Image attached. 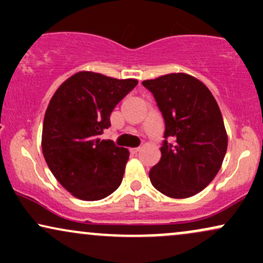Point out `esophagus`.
<instances>
[{
	"mask_svg": "<svg viewBox=\"0 0 263 263\" xmlns=\"http://www.w3.org/2000/svg\"><path fill=\"white\" fill-rule=\"evenodd\" d=\"M141 151V147H136V148H131V153H134V155H136V153H138Z\"/></svg>",
	"mask_w": 263,
	"mask_h": 263,
	"instance_id": "34e87169",
	"label": "esophagus"
}]
</instances>
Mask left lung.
<instances>
[{"label":"left lung","instance_id":"8db88e82","mask_svg":"<svg viewBox=\"0 0 263 263\" xmlns=\"http://www.w3.org/2000/svg\"><path fill=\"white\" fill-rule=\"evenodd\" d=\"M142 85L155 96L165 123L162 157L151 168L152 185L170 198L198 194L221 168L228 149V134L218 102L197 78L172 73Z\"/></svg>","mask_w":263,"mask_h":263}]
</instances>
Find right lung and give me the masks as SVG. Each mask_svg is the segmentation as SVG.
Instances as JSON below:
<instances>
[{"label": "right lung", "instance_id": "right-lung-1", "mask_svg": "<svg viewBox=\"0 0 263 263\" xmlns=\"http://www.w3.org/2000/svg\"><path fill=\"white\" fill-rule=\"evenodd\" d=\"M137 84L136 79L79 71L50 99L42 151L53 176L75 198L100 200L121 184L129 152L100 135L111 126L115 106Z\"/></svg>", "mask_w": 263, "mask_h": 263}]
</instances>
